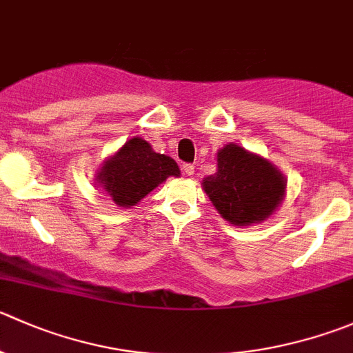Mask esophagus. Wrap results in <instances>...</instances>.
Segmentation results:
<instances>
[{"label": "esophagus", "instance_id": "1", "mask_svg": "<svg viewBox=\"0 0 353 353\" xmlns=\"http://www.w3.org/2000/svg\"><path fill=\"white\" fill-rule=\"evenodd\" d=\"M183 170H184V174H186V176L191 177L194 174V165H191V163H184Z\"/></svg>", "mask_w": 353, "mask_h": 353}]
</instances>
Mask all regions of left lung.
<instances>
[{
  "label": "left lung",
  "instance_id": "obj_1",
  "mask_svg": "<svg viewBox=\"0 0 353 353\" xmlns=\"http://www.w3.org/2000/svg\"><path fill=\"white\" fill-rule=\"evenodd\" d=\"M203 190L219 214L234 225L265 221L286 193V179L269 160L229 143L217 152V172Z\"/></svg>",
  "mask_w": 353,
  "mask_h": 353
}]
</instances>
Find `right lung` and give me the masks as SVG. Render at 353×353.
I'll list each match as a JSON object with an SVG mask.
<instances>
[{
	"mask_svg": "<svg viewBox=\"0 0 353 353\" xmlns=\"http://www.w3.org/2000/svg\"><path fill=\"white\" fill-rule=\"evenodd\" d=\"M179 174L174 159L153 152L145 139L131 138L114 157L105 160L97 181L115 205L129 208L167 177H177Z\"/></svg>",
	"mask_w": 353,
	"mask_h": 353,
	"instance_id": "add662e5",
	"label": "right lung"
}]
</instances>
